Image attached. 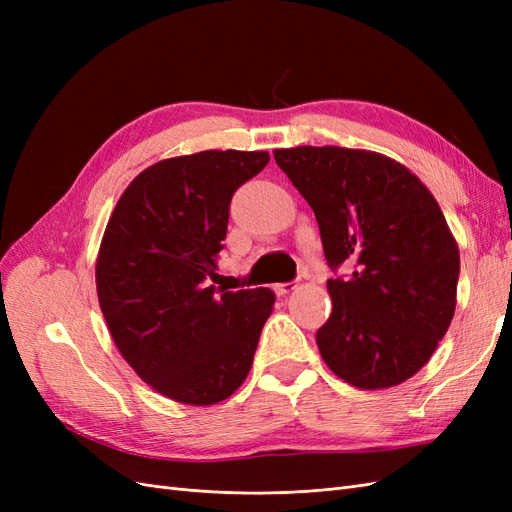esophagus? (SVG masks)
I'll use <instances>...</instances> for the list:
<instances>
[{
    "label": "esophagus",
    "instance_id": "obj_1",
    "mask_svg": "<svg viewBox=\"0 0 512 512\" xmlns=\"http://www.w3.org/2000/svg\"><path fill=\"white\" fill-rule=\"evenodd\" d=\"M294 288H297V284H294V282H286V284H275V292H277V294H288V292H292Z\"/></svg>",
    "mask_w": 512,
    "mask_h": 512
}]
</instances>
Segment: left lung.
<instances>
[{
	"mask_svg": "<svg viewBox=\"0 0 512 512\" xmlns=\"http://www.w3.org/2000/svg\"><path fill=\"white\" fill-rule=\"evenodd\" d=\"M314 209L331 271L333 312L316 344L333 374L359 389L412 378L455 314L459 250L436 198L406 166L365 149H275Z\"/></svg>",
	"mask_w": 512,
	"mask_h": 512,
	"instance_id": "1",
	"label": "left lung"
}]
</instances>
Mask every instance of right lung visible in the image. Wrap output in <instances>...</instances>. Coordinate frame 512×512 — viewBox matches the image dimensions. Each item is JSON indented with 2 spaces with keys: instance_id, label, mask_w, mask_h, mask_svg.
I'll return each instance as SVG.
<instances>
[{
  "instance_id": "add662e5",
  "label": "right lung",
  "mask_w": 512,
  "mask_h": 512,
  "mask_svg": "<svg viewBox=\"0 0 512 512\" xmlns=\"http://www.w3.org/2000/svg\"><path fill=\"white\" fill-rule=\"evenodd\" d=\"M267 162V151L235 149L162 160L128 185L104 230L96 286L108 331L136 374L181 404H218L250 374L275 294L211 282L232 194Z\"/></svg>"
}]
</instances>
